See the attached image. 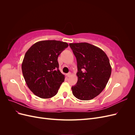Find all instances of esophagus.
Segmentation results:
<instances>
[{
	"instance_id": "1",
	"label": "esophagus",
	"mask_w": 135,
	"mask_h": 135,
	"mask_svg": "<svg viewBox=\"0 0 135 135\" xmlns=\"http://www.w3.org/2000/svg\"><path fill=\"white\" fill-rule=\"evenodd\" d=\"M71 73H68V74H66V75H67V76L68 77H69V76H70V75H71Z\"/></svg>"
}]
</instances>
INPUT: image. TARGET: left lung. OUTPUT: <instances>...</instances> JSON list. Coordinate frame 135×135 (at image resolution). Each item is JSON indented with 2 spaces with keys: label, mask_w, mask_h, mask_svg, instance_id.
Returning a JSON list of instances; mask_svg holds the SVG:
<instances>
[{
  "label": "left lung",
  "mask_w": 135,
  "mask_h": 135,
  "mask_svg": "<svg viewBox=\"0 0 135 135\" xmlns=\"http://www.w3.org/2000/svg\"><path fill=\"white\" fill-rule=\"evenodd\" d=\"M77 61L78 81L71 87L78 99L90 100L104 90L111 75L112 67L105 53L88 43L69 44Z\"/></svg>",
  "instance_id": "left-lung-1"
}]
</instances>
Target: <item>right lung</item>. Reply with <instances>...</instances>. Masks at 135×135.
Instances as JSON below:
<instances>
[{"label": "right lung", "mask_w": 135, "mask_h": 135, "mask_svg": "<svg viewBox=\"0 0 135 135\" xmlns=\"http://www.w3.org/2000/svg\"><path fill=\"white\" fill-rule=\"evenodd\" d=\"M59 40H42L28 49L22 63V71L27 87L42 99L55 96L64 81L65 75L59 70L58 57L68 47Z\"/></svg>", "instance_id": "add662e5"}]
</instances>
